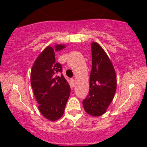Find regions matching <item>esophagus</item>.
<instances>
[{
  "label": "esophagus",
  "mask_w": 147,
  "mask_h": 147,
  "mask_svg": "<svg viewBox=\"0 0 147 147\" xmlns=\"http://www.w3.org/2000/svg\"><path fill=\"white\" fill-rule=\"evenodd\" d=\"M71 83H72V86H74V84H75V80L74 79V78H71Z\"/></svg>",
  "instance_id": "obj_1"
}]
</instances>
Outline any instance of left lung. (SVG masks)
Masks as SVG:
<instances>
[{"mask_svg":"<svg viewBox=\"0 0 147 147\" xmlns=\"http://www.w3.org/2000/svg\"><path fill=\"white\" fill-rule=\"evenodd\" d=\"M91 50L92 66L90 77V91L82 104L87 114L99 117L106 112L113 100L117 78L112 63L101 46L92 42Z\"/></svg>","mask_w":147,"mask_h":147,"instance_id":"1","label":"left lung"}]
</instances>
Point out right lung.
I'll list each match as a JSON object with an SVG mask.
<instances>
[{"label": "right lung", "mask_w": 147, "mask_h": 147, "mask_svg": "<svg viewBox=\"0 0 147 147\" xmlns=\"http://www.w3.org/2000/svg\"><path fill=\"white\" fill-rule=\"evenodd\" d=\"M47 47L36 59L30 73L31 86L38 108L46 119L55 121L64 114L70 87L62 74V65L55 62V51L65 47L63 45ZM61 73V75H59Z\"/></svg>", "instance_id": "right-lung-1"}]
</instances>
